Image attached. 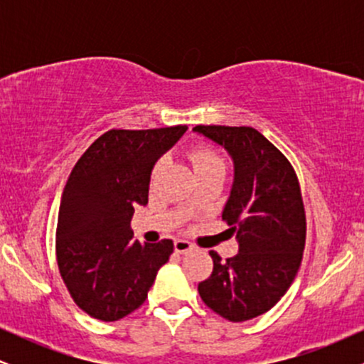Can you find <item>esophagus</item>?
<instances>
[{"instance_id":"obj_1","label":"esophagus","mask_w":364,"mask_h":364,"mask_svg":"<svg viewBox=\"0 0 364 364\" xmlns=\"http://www.w3.org/2000/svg\"><path fill=\"white\" fill-rule=\"evenodd\" d=\"M174 250H176V253H188L193 250V245L190 243V241L186 240H176L174 241Z\"/></svg>"}]
</instances>
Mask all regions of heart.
I'll list each match as a JSON object with an SVG mask.
<instances>
[{"mask_svg": "<svg viewBox=\"0 0 364 364\" xmlns=\"http://www.w3.org/2000/svg\"><path fill=\"white\" fill-rule=\"evenodd\" d=\"M190 161L191 164H193L195 173H200V171L212 169V168H224L223 157H220L215 150L205 149V147L195 149L193 152L190 154ZM159 169H161V164L156 166V171H154V173H157Z\"/></svg>", "mask_w": 364, "mask_h": 364, "instance_id": "1", "label": "heart"}]
</instances>
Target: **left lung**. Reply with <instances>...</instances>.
<instances>
[{"instance_id":"obj_1","label":"left lung","mask_w":364,"mask_h":364,"mask_svg":"<svg viewBox=\"0 0 364 364\" xmlns=\"http://www.w3.org/2000/svg\"><path fill=\"white\" fill-rule=\"evenodd\" d=\"M193 132L224 147L235 162L223 219L240 245L225 260L210 252L214 270L198 284L200 298L225 320H252L275 306L301 265L306 215L298 176L252 127L198 124Z\"/></svg>"}]
</instances>
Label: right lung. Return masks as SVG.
I'll use <instances>...</instances> for the list:
<instances>
[{
    "label": "right lung",
    "mask_w": 364,
    "mask_h": 364,
    "mask_svg": "<svg viewBox=\"0 0 364 364\" xmlns=\"http://www.w3.org/2000/svg\"><path fill=\"white\" fill-rule=\"evenodd\" d=\"M186 124L109 129L78 159L63 190L56 228L60 274L92 318L116 321L140 308L174 245L133 241L136 205H147L150 174Z\"/></svg>",
    "instance_id": "right-lung-1"
}]
</instances>
